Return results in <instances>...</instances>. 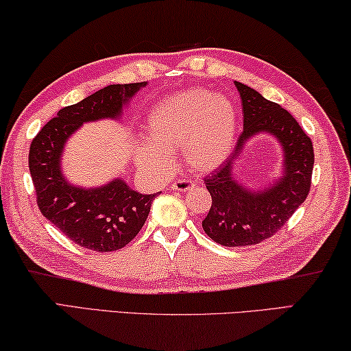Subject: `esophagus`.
Wrapping results in <instances>:
<instances>
[{
	"label": "esophagus",
	"mask_w": 351,
	"mask_h": 351,
	"mask_svg": "<svg viewBox=\"0 0 351 351\" xmlns=\"http://www.w3.org/2000/svg\"><path fill=\"white\" fill-rule=\"evenodd\" d=\"M193 186H195V182L187 180V178H182V180H176L173 184H171V189H173V191H178V192H186Z\"/></svg>",
	"instance_id": "obj_1"
}]
</instances>
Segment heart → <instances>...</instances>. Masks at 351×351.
I'll list each match as a JSON object with an SVG mask.
<instances>
[{
    "mask_svg": "<svg viewBox=\"0 0 351 351\" xmlns=\"http://www.w3.org/2000/svg\"><path fill=\"white\" fill-rule=\"evenodd\" d=\"M149 142L136 147L137 164L152 171L170 165L169 152L181 148L195 170L209 171L225 162L237 132V109L230 98L202 88L181 92L154 106L147 119Z\"/></svg>",
    "mask_w": 351,
    "mask_h": 351,
    "instance_id": "heart-1",
    "label": "heart"
}]
</instances>
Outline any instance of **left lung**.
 <instances>
[{
	"label": "left lung",
	"instance_id": "1",
	"mask_svg": "<svg viewBox=\"0 0 351 351\" xmlns=\"http://www.w3.org/2000/svg\"><path fill=\"white\" fill-rule=\"evenodd\" d=\"M234 84L242 99L243 132L230 159L204 178L213 204L203 220V230L220 245L245 247L274 236L303 204L311 189L314 148L286 109L242 82ZM265 132L283 148V175L269 188L252 189L234 178L232 162L250 138Z\"/></svg>",
	"mask_w": 351,
	"mask_h": 351
}]
</instances>
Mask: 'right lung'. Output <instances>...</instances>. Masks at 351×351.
I'll use <instances>...</instances> for the list:
<instances>
[{
    "mask_svg": "<svg viewBox=\"0 0 351 351\" xmlns=\"http://www.w3.org/2000/svg\"><path fill=\"white\" fill-rule=\"evenodd\" d=\"M147 82L112 84L60 109L29 147V171L40 213L77 245L106 253L123 248L145 225L154 197L138 193L117 178L106 186L70 184L60 169L62 152L82 123L120 119L130 99Z\"/></svg>",
    "mask_w": 351,
    "mask_h": 351,
    "instance_id": "obj_1",
    "label": "right lung"
}]
</instances>
